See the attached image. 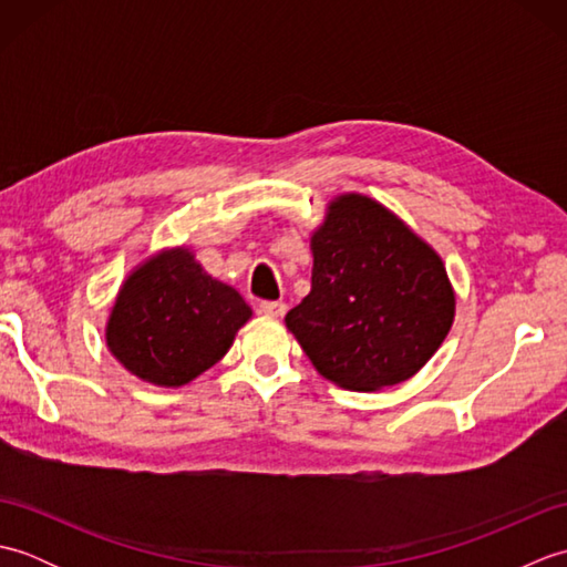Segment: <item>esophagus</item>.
<instances>
[{"instance_id":"esophagus-1","label":"esophagus","mask_w":567,"mask_h":567,"mask_svg":"<svg viewBox=\"0 0 567 567\" xmlns=\"http://www.w3.org/2000/svg\"><path fill=\"white\" fill-rule=\"evenodd\" d=\"M260 311L265 317H272V319H280L285 311H287V305H282V302H262L260 305Z\"/></svg>"}]
</instances>
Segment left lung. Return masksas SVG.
Instances as JSON below:
<instances>
[{
  "instance_id": "left-lung-1",
  "label": "left lung",
  "mask_w": 567,
  "mask_h": 567,
  "mask_svg": "<svg viewBox=\"0 0 567 567\" xmlns=\"http://www.w3.org/2000/svg\"><path fill=\"white\" fill-rule=\"evenodd\" d=\"M309 250L311 292L285 323L319 375L358 392L414 378L455 319V290L439 252L360 192L327 204Z\"/></svg>"
}]
</instances>
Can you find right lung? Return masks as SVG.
<instances>
[{"instance_id":"obj_1","label":"right lung","mask_w":567,"mask_h":567,"mask_svg":"<svg viewBox=\"0 0 567 567\" xmlns=\"http://www.w3.org/2000/svg\"><path fill=\"white\" fill-rule=\"evenodd\" d=\"M252 309L202 268L189 246L143 258L118 287L104 341L131 375L177 390L228 353Z\"/></svg>"}]
</instances>
